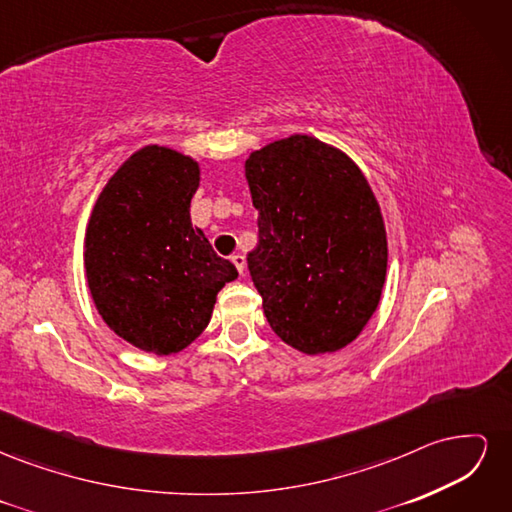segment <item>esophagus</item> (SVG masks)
<instances>
[{
    "label": "esophagus",
    "instance_id": "obj_1",
    "mask_svg": "<svg viewBox=\"0 0 512 512\" xmlns=\"http://www.w3.org/2000/svg\"><path fill=\"white\" fill-rule=\"evenodd\" d=\"M230 260H232V265L237 267V271L243 275V269H245V256H243V254H232V256H230Z\"/></svg>",
    "mask_w": 512,
    "mask_h": 512
}]
</instances>
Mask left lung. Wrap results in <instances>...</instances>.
I'll use <instances>...</instances> for the list:
<instances>
[{"instance_id": "1", "label": "left lung", "mask_w": 512, "mask_h": 512, "mask_svg": "<svg viewBox=\"0 0 512 512\" xmlns=\"http://www.w3.org/2000/svg\"><path fill=\"white\" fill-rule=\"evenodd\" d=\"M245 179L258 209L247 269L282 342L305 354L359 337L380 303L386 230L361 168L344 151L294 134L252 151Z\"/></svg>"}]
</instances>
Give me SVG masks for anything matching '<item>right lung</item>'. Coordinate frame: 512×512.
Listing matches in <instances>:
<instances>
[{"instance_id":"obj_1","label":"right lung","mask_w":512,"mask_h":512,"mask_svg":"<svg viewBox=\"0 0 512 512\" xmlns=\"http://www.w3.org/2000/svg\"><path fill=\"white\" fill-rule=\"evenodd\" d=\"M198 162L147 145L100 192L85 232V271L98 314L128 344L153 354L190 346L218 292L237 280L190 220Z\"/></svg>"}]
</instances>
